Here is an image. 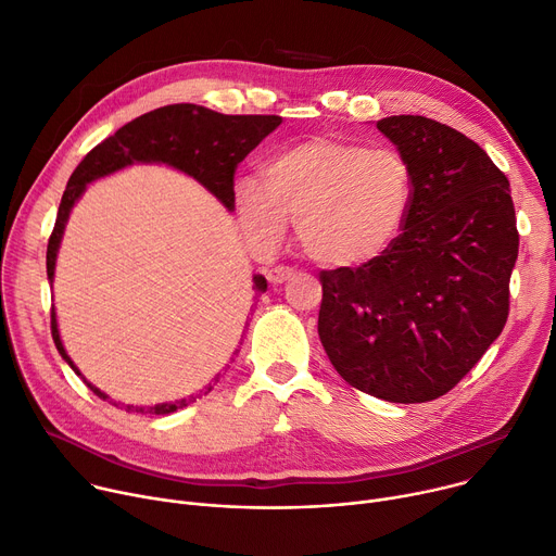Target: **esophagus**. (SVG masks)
Wrapping results in <instances>:
<instances>
[{
  "label": "esophagus",
  "instance_id": "esophagus-1",
  "mask_svg": "<svg viewBox=\"0 0 556 556\" xmlns=\"http://www.w3.org/2000/svg\"><path fill=\"white\" fill-rule=\"evenodd\" d=\"M292 277H294V270H292V268H286V266H273V268L266 270V279H268L270 283H275V286L286 283V281H290Z\"/></svg>",
  "mask_w": 556,
  "mask_h": 556
}]
</instances>
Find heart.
<instances>
[{
  "label": "heart",
  "instance_id": "1",
  "mask_svg": "<svg viewBox=\"0 0 556 556\" xmlns=\"http://www.w3.org/2000/svg\"><path fill=\"white\" fill-rule=\"evenodd\" d=\"M264 175L235 181L245 239L270 245L296 217L306 255L328 268H362L383 257L415 204L410 162L394 148L319 135L283 148Z\"/></svg>",
  "mask_w": 556,
  "mask_h": 556
}]
</instances>
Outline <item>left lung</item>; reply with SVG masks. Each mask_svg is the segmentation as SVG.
<instances>
[{
	"label": "left lung",
	"mask_w": 556,
	"mask_h": 556,
	"mask_svg": "<svg viewBox=\"0 0 556 556\" xmlns=\"http://www.w3.org/2000/svg\"><path fill=\"white\" fill-rule=\"evenodd\" d=\"M415 175L406 230L377 262L321 273L319 339L334 370L392 403L457 386L501 334L519 232L485 150L419 115L377 122Z\"/></svg>",
	"instance_id": "obj_1"
}]
</instances>
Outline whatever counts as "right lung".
<instances>
[{
  "instance_id": "add662e5",
  "label": "right lung",
  "mask_w": 556,
  "mask_h": 556,
  "mask_svg": "<svg viewBox=\"0 0 556 556\" xmlns=\"http://www.w3.org/2000/svg\"><path fill=\"white\" fill-rule=\"evenodd\" d=\"M279 124H281L279 115H222L217 111L197 106V104H173V106L150 111L128 122L126 126H122L113 137L94 146L68 179V186L64 190L62 204L58 211L53 235L48 239V250H46L48 281L50 283L55 281L58 252L62 245L64 230H66L71 211L75 208L88 184L104 179L113 173H119L132 164H164L199 181L213 197H217V201L228 213H232L235 211L232 179H235L237 164L243 162V157L250 153V150L257 148L260 141L266 139ZM266 288H268V281L264 275H252V290H255V296L266 292ZM50 330H53V341L60 350L62 359L84 379V383L99 399L104 401L111 399L106 392L92 386L68 357V352L62 343L55 306L50 311ZM217 381H219V375H215L213 383H208L204 390H199V394L157 403V406H130V403H119L113 399L111 403L117 408L122 406L126 413L170 415L190 406V403L201 399V394H208Z\"/></svg>"
}]
</instances>
